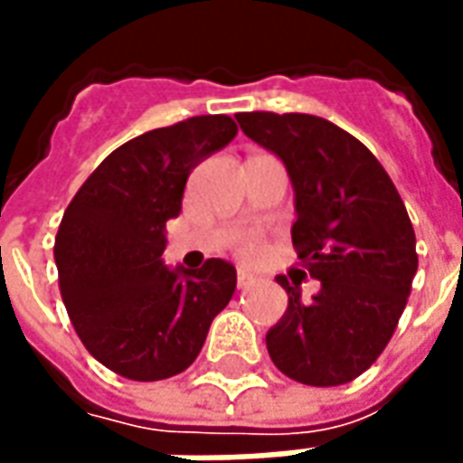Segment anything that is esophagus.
I'll list each match as a JSON object with an SVG mask.
<instances>
[{
    "label": "esophagus",
    "instance_id": "1",
    "mask_svg": "<svg viewBox=\"0 0 463 463\" xmlns=\"http://www.w3.org/2000/svg\"><path fill=\"white\" fill-rule=\"evenodd\" d=\"M252 282H255V278H252L250 272H245V270L238 272V290H248Z\"/></svg>",
    "mask_w": 463,
    "mask_h": 463
}]
</instances>
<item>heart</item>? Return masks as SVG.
<instances>
[{
	"instance_id": "b5f03b06",
	"label": "heart",
	"mask_w": 463,
	"mask_h": 463,
	"mask_svg": "<svg viewBox=\"0 0 463 463\" xmlns=\"http://www.w3.org/2000/svg\"><path fill=\"white\" fill-rule=\"evenodd\" d=\"M262 250V238L258 232H248V235H242L241 242H238V255L245 258V260H252V258H258Z\"/></svg>"
}]
</instances>
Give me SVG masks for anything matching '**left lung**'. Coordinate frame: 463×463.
<instances>
[{
	"mask_svg": "<svg viewBox=\"0 0 463 463\" xmlns=\"http://www.w3.org/2000/svg\"><path fill=\"white\" fill-rule=\"evenodd\" d=\"M248 138L282 158L295 188L292 245L322 282L300 300L285 275L288 312L268 332V352L285 377L337 387L384 352L417 275V238L394 183L367 146L310 114H235Z\"/></svg>",
	"mask_w": 463,
	"mask_h": 463,
	"instance_id": "left-lung-1",
	"label": "left lung"
}]
</instances>
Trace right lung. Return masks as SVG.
<instances>
[{
    "label": "right lung",
    "mask_w": 463,
    "mask_h": 463,
    "mask_svg": "<svg viewBox=\"0 0 463 463\" xmlns=\"http://www.w3.org/2000/svg\"><path fill=\"white\" fill-rule=\"evenodd\" d=\"M235 133L231 116L215 114L136 136L99 163L66 208L54 242L61 300L84 347L121 377L181 374L231 302V262L168 270L161 255L191 171Z\"/></svg>",
    "instance_id": "obj_1"
}]
</instances>
